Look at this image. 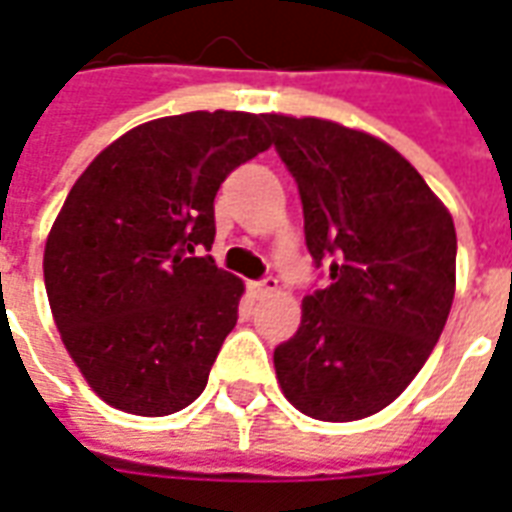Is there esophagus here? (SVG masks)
Here are the masks:
<instances>
[{"label": "esophagus", "mask_w": 512, "mask_h": 512, "mask_svg": "<svg viewBox=\"0 0 512 512\" xmlns=\"http://www.w3.org/2000/svg\"><path fill=\"white\" fill-rule=\"evenodd\" d=\"M249 290H252V296H255V299H268V296H274V293H277V279L266 277V279H260V282H249Z\"/></svg>", "instance_id": "obj_1"}]
</instances>
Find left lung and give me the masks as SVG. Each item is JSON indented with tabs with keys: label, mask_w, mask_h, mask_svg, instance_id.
Returning <instances> with one entry per match:
<instances>
[{
	"label": "left lung",
	"mask_w": 512,
	"mask_h": 512,
	"mask_svg": "<svg viewBox=\"0 0 512 512\" xmlns=\"http://www.w3.org/2000/svg\"><path fill=\"white\" fill-rule=\"evenodd\" d=\"M299 186L304 238L329 285L301 301L277 345L282 392L301 414L351 422L406 389L450 315L455 224L395 147L318 117L263 115Z\"/></svg>",
	"instance_id": "1"
}]
</instances>
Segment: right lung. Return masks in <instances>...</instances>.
Masks as SVG:
<instances>
[{
  "mask_svg": "<svg viewBox=\"0 0 512 512\" xmlns=\"http://www.w3.org/2000/svg\"><path fill=\"white\" fill-rule=\"evenodd\" d=\"M271 145L263 115L189 112L131 128L73 183L43 255L54 323L95 395L164 417L194 403L244 282L211 255L222 180Z\"/></svg>",
  "mask_w": 512,
  "mask_h": 512,
  "instance_id": "obj_1",
  "label": "right lung"
}]
</instances>
